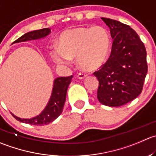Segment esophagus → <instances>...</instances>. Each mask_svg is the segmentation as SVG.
I'll use <instances>...</instances> for the list:
<instances>
[{
    "label": "esophagus",
    "instance_id": "34e87169",
    "mask_svg": "<svg viewBox=\"0 0 156 156\" xmlns=\"http://www.w3.org/2000/svg\"><path fill=\"white\" fill-rule=\"evenodd\" d=\"M77 77H78L79 79H84V78H85L86 77H87V75H85V74L84 73H78Z\"/></svg>",
    "mask_w": 156,
    "mask_h": 156
}]
</instances>
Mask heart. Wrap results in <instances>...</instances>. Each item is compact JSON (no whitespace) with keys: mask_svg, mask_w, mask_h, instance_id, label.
I'll list each match as a JSON object with an SVG mask.
<instances>
[{"mask_svg":"<svg viewBox=\"0 0 156 156\" xmlns=\"http://www.w3.org/2000/svg\"><path fill=\"white\" fill-rule=\"evenodd\" d=\"M110 43V36L104 27H77L63 32L58 38V47L52 46L49 54L58 65H69L72 59L77 58L80 69L94 71L105 62Z\"/></svg>","mask_w":156,"mask_h":156,"instance_id":"1","label":"heart"}]
</instances>
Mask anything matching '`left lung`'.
Masks as SVG:
<instances>
[{
    "mask_svg": "<svg viewBox=\"0 0 156 156\" xmlns=\"http://www.w3.org/2000/svg\"><path fill=\"white\" fill-rule=\"evenodd\" d=\"M113 40L108 60L94 72L99 81L98 99L109 107H120L136 98L143 90L148 71L146 50L129 26L101 17Z\"/></svg>",
    "mask_w": 156,
    "mask_h": 156,
    "instance_id": "left-lung-1",
    "label": "left lung"
}]
</instances>
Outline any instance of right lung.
Segmentation results:
<instances>
[{"label":"right lung","instance_id":"obj_1","mask_svg":"<svg viewBox=\"0 0 156 156\" xmlns=\"http://www.w3.org/2000/svg\"><path fill=\"white\" fill-rule=\"evenodd\" d=\"M50 33L51 30L49 28H44L29 32L20 36L16 41L13 42V43H21V42L29 41V40H40L47 36ZM72 78H73V75H71L69 77H59L54 80L53 88H52L50 99L44 110L38 116L31 119H21L13 115V113L11 114L18 121L31 125H36V126L42 125L43 126V125H47L52 123L62 112L65 102H66L68 87L70 84Z\"/></svg>","mask_w":156,"mask_h":156}]
</instances>
